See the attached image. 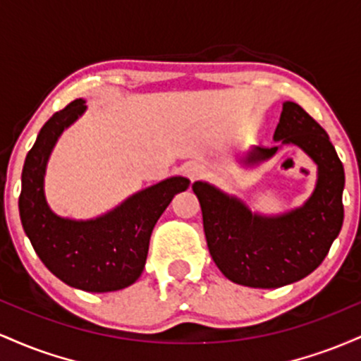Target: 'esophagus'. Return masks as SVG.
<instances>
[{
  "mask_svg": "<svg viewBox=\"0 0 361 361\" xmlns=\"http://www.w3.org/2000/svg\"><path fill=\"white\" fill-rule=\"evenodd\" d=\"M185 175L190 178V180H198L202 175H204V166L200 163H190L186 164L185 168Z\"/></svg>",
  "mask_w": 361,
  "mask_h": 361,
  "instance_id": "1",
  "label": "esophagus"
}]
</instances>
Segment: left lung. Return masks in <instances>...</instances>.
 I'll use <instances>...</instances> for the list:
<instances>
[{
    "instance_id": "8db88e82",
    "label": "left lung",
    "mask_w": 361,
    "mask_h": 361,
    "mask_svg": "<svg viewBox=\"0 0 361 361\" xmlns=\"http://www.w3.org/2000/svg\"><path fill=\"white\" fill-rule=\"evenodd\" d=\"M275 140L297 144L312 157L319 178L304 207L281 217H259L243 202L214 186L195 181L204 217L210 256L234 283L276 288L312 273L338 238L345 217V169L326 130L293 102H285ZM279 147H258L247 157L256 163L271 157Z\"/></svg>"
}]
</instances>
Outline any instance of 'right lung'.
I'll use <instances>...</instances> for the list:
<instances>
[{
  "label": "right lung",
  "instance_id": "1",
  "mask_svg": "<svg viewBox=\"0 0 361 361\" xmlns=\"http://www.w3.org/2000/svg\"><path fill=\"white\" fill-rule=\"evenodd\" d=\"M85 110V100H74L40 128L23 164L20 219L35 252L57 279L86 292H114L139 279L154 224L190 180L175 176L161 181L94 221L57 217L44 197L45 164L61 132Z\"/></svg>",
  "mask_w": 361,
  "mask_h": 361
}]
</instances>
